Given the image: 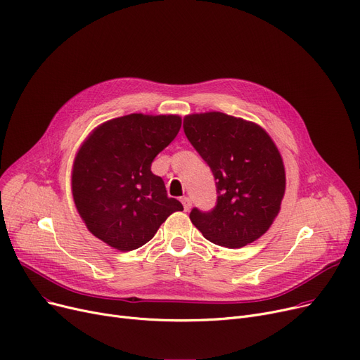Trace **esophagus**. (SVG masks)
Returning <instances> with one entry per match:
<instances>
[{"mask_svg":"<svg viewBox=\"0 0 360 360\" xmlns=\"http://www.w3.org/2000/svg\"><path fill=\"white\" fill-rule=\"evenodd\" d=\"M181 201H182V205H184V210L188 212L191 209V198L190 197H182Z\"/></svg>","mask_w":360,"mask_h":360,"instance_id":"1","label":"esophagus"}]
</instances>
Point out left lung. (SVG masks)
<instances>
[{"mask_svg":"<svg viewBox=\"0 0 360 360\" xmlns=\"http://www.w3.org/2000/svg\"><path fill=\"white\" fill-rule=\"evenodd\" d=\"M184 132L216 181V206L194 207L191 222L209 241L240 248L260 238L285 193L281 154L259 124L221 112L188 115Z\"/></svg>","mask_w":360,"mask_h":360,"instance_id":"8db88e82","label":"left lung"}]
</instances>
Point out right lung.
I'll use <instances>...</instances> for the list:
<instances>
[{"mask_svg":"<svg viewBox=\"0 0 360 360\" xmlns=\"http://www.w3.org/2000/svg\"><path fill=\"white\" fill-rule=\"evenodd\" d=\"M179 129L176 115L132 113L92 131L72 170L75 205L92 236L131 252L148 243L172 213L184 210L151 172L155 155Z\"/></svg>","mask_w":360,"mask_h":360,"instance_id":"right-lung-1","label":"right lung"}]
</instances>
